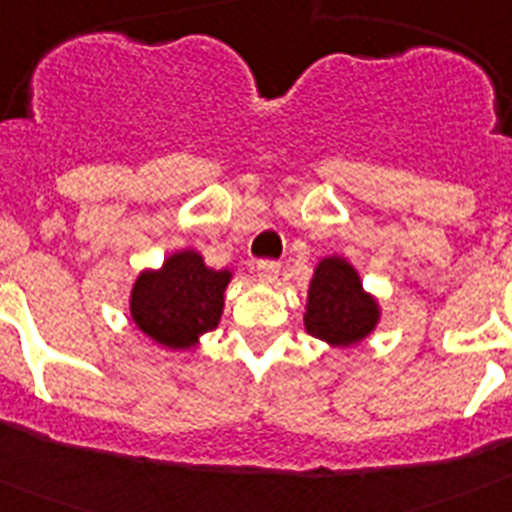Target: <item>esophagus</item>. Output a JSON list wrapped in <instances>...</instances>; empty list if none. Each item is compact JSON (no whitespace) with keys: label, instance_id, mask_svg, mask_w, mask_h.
<instances>
[{"label":"esophagus","instance_id":"1","mask_svg":"<svg viewBox=\"0 0 512 512\" xmlns=\"http://www.w3.org/2000/svg\"><path fill=\"white\" fill-rule=\"evenodd\" d=\"M279 269H282V264L274 259H261L259 264H256V271H259V277L266 279V282H274V279L279 277Z\"/></svg>","mask_w":512,"mask_h":512}]
</instances>
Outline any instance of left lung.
<instances>
[{
  "label": "left lung",
  "mask_w": 512,
  "mask_h": 512,
  "mask_svg": "<svg viewBox=\"0 0 512 512\" xmlns=\"http://www.w3.org/2000/svg\"><path fill=\"white\" fill-rule=\"evenodd\" d=\"M377 318V302L361 289L354 266L338 256L320 261L307 295V333L336 346H351L372 333Z\"/></svg>",
  "instance_id": "obj_1"
}]
</instances>
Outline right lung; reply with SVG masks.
Instances as JSON below:
<instances>
[{"instance_id": "obj_1", "label": "right lung", "mask_w": 512, "mask_h": 512, "mask_svg": "<svg viewBox=\"0 0 512 512\" xmlns=\"http://www.w3.org/2000/svg\"><path fill=\"white\" fill-rule=\"evenodd\" d=\"M230 271L207 269L200 253L182 251L158 271H143L130 295L133 320L169 348H189L220 323Z\"/></svg>"}]
</instances>
